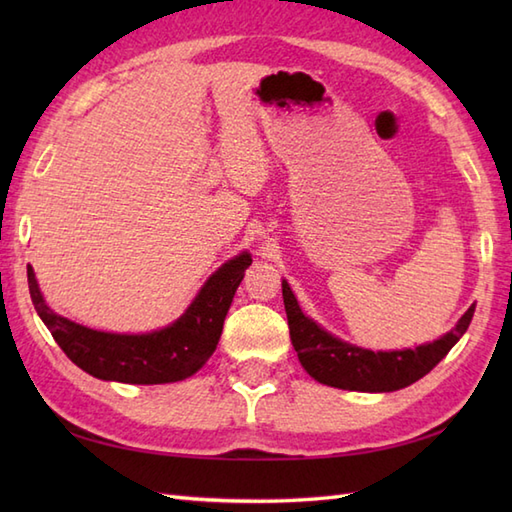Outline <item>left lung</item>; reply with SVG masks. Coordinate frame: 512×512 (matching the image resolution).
Returning <instances> with one entry per match:
<instances>
[{
    "label": "left lung",
    "mask_w": 512,
    "mask_h": 512,
    "mask_svg": "<svg viewBox=\"0 0 512 512\" xmlns=\"http://www.w3.org/2000/svg\"><path fill=\"white\" fill-rule=\"evenodd\" d=\"M281 292H284L290 341L299 354L303 369L323 385L352 391H396L416 383L460 341L475 312V306H471L449 334L433 343L420 345L416 350L369 352L334 339L332 334L308 319L292 295L288 281H281Z\"/></svg>",
    "instance_id": "obj_1"
}]
</instances>
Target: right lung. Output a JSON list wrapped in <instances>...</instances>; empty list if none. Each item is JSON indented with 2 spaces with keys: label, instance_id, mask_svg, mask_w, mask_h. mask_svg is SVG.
<instances>
[{
  "label": "right lung",
  "instance_id": "right-lung-1",
  "mask_svg": "<svg viewBox=\"0 0 512 512\" xmlns=\"http://www.w3.org/2000/svg\"><path fill=\"white\" fill-rule=\"evenodd\" d=\"M250 262L253 259L248 253L226 262L206 281L200 295L176 323L165 330L136 336L88 330L54 314L41 297L32 268H28V288L52 339L83 372L116 383L160 385L184 380L209 361L220 341L235 290L242 284Z\"/></svg>",
  "mask_w": 512,
  "mask_h": 512
}]
</instances>
